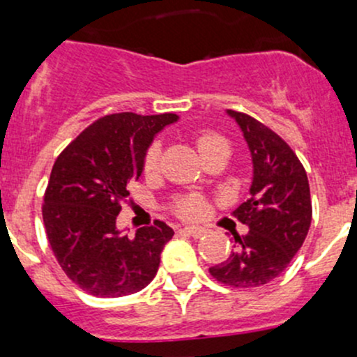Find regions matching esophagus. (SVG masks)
I'll return each instance as SVG.
<instances>
[{
    "mask_svg": "<svg viewBox=\"0 0 357 357\" xmlns=\"http://www.w3.org/2000/svg\"><path fill=\"white\" fill-rule=\"evenodd\" d=\"M183 231H185L186 235L193 236V238H200V236L205 233V229L199 228V226H186V228H183Z\"/></svg>",
    "mask_w": 357,
    "mask_h": 357,
    "instance_id": "34e87169",
    "label": "esophagus"
}]
</instances>
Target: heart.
Masks as SVG:
<instances>
[{
    "instance_id": "heart-1",
    "label": "heart",
    "mask_w": 357,
    "mask_h": 357,
    "mask_svg": "<svg viewBox=\"0 0 357 357\" xmlns=\"http://www.w3.org/2000/svg\"><path fill=\"white\" fill-rule=\"evenodd\" d=\"M228 145L226 139L222 136H219L218 132L212 131H200L195 135V146L199 150L200 157L207 155L208 152H212L218 146ZM158 160H160V146L158 143H152V145L146 149L145 157H143V172L146 176L153 174L158 169ZM172 212L176 215L183 219H199L204 214V200L200 197L190 195V197H181L172 204Z\"/></svg>"
}]
</instances>
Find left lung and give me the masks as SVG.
Segmentation results:
<instances>
[{"label":"left lung","mask_w":357,"mask_h":357,"mask_svg":"<svg viewBox=\"0 0 357 357\" xmlns=\"http://www.w3.org/2000/svg\"><path fill=\"white\" fill-rule=\"evenodd\" d=\"M228 114L242 128L254 162L250 199L233 211L250 231L235 235V250L208 273L222 285L254 289L282 275L304 243L312 219L311 193L304 165L285 139L243 112Z\"/></svg>","instance_id":"8db88e82"}]
</instances>
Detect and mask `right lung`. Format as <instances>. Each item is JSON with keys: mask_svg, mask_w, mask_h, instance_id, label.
<instances>
[{"mask_svg": "<svg viewBox=\"0 0 357 357\" xmlns=\"http://www.w3.org/2000/svg\"><path fill=\"white\" fill-rule=\"evenodd\" d=\"M176 114L121 112L100 117L62 150L43 197L46 238L63 273L96 297H124L155 276L174 231L165 222L121 235L117 215L138 181L153 136Z\"/></svg>", "mask_w": 357, "mask_h": 357, "instance_id": "obj_1", "label": "right lung"}]
</instances>
